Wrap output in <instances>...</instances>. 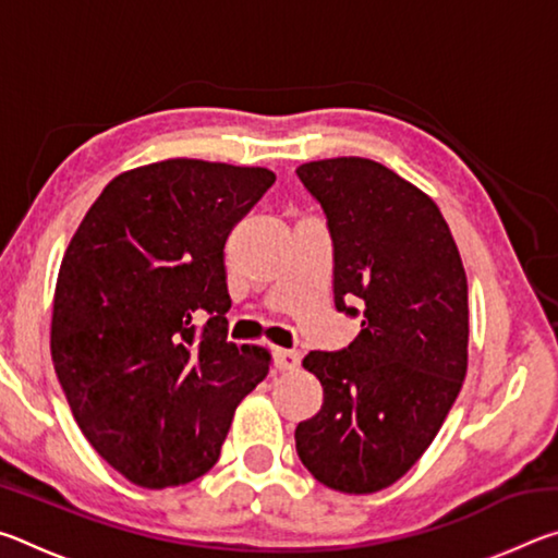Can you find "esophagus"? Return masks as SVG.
Wrapping results in <instances>:
<instances>
[{
  "label": "esophagus",
  "mask_w": 558,
  "mask_h": 558,
  "mask_svg": "<svg viewBox=\"0 0 558 558\" xmlns=\"http://www.w3.org/2000/svg\"><path fill=\"white\" fill-rule=\"evenodd\" d=\"M300 359H302V354L298 352V349H276V352H272V362H276V366L280 372H292V369H298L300 366Z\"/></svg>",
  "instance_id": "1"
}]
</instances>
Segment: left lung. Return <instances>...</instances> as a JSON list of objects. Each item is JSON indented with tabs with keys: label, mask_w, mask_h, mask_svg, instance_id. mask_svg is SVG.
I'll return each instance as SVG.
<instances>
[{
	"label": "left lung",
	"mask_w": 558,
	"mask_h": 558,
	"mask_svg": "<svg viewBox=\"0 0 558 558\" xmlns=\"http://www.w3.org/2000/svg\"><path fill=\"white\" fill-rule=\"evenodd\" d=\"M335 248V307L362 317L339 352H310L323 409L298 423L313 477L349 495L393 485L436 438L468 372V278L421 189L364 157L298 167Z\"/></svg>",
	"instance_id": "obj_1"
}]
</instances>
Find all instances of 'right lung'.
Wrapping results in <instances>:
<instances>
[{
  "instance_id": "obj_1",
  "label": "right lung",
  "mask_w": 558,
  "mask_h": 558,
  "mask_svg": "<svg viewBox=\"0 0 558 558\" xmlns=\"http://www.w3.org/2000/svg\"><path fill=\"white\" fill-rule=\"evenodd\" d=\"M276 182L167 159L112 179L63 253L51 356L83 436L140 487L202 477L270 354L229 342L223 245Z\"/></svg>"
}]
</instances>
